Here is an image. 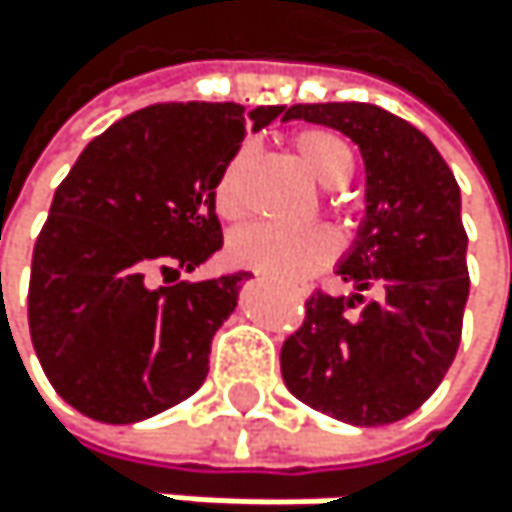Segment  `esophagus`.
<instances>
[{"label": "esophagus", "mask_w": 512, "mask_h": 512, "mask_svg": "<svg viewBox=\"0 0 512 512\" xmlns=\"http://www.w3.org/2000/svg\"><path fill=\"white\" fill-rule=\"evenodd\" d=\"M304 294H307V291H304Z\"/></svg>", "instance_id": "obj_1"}]
</instances>
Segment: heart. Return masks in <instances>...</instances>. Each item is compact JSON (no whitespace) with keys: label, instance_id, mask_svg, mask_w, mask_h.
Listing matches in <instances>:
<instances>
[{"label":"heart","instance_id":"b5f03b06","mask_svg":"<svg viewBox=\"0 0 512 512\" xmlns=\"http://www.w3.org/2000/svg\"><path fill=\"white\" fill-rule=\"evenodd\" d=\"M294 153H298L307 174L334 190L344 187L353 174V153L338 134L310 128L294 137ZM248 162V150H239L221 171L214 184V208L221 218H239L242 214V171ZM230 261L248 270H258L276 282L298 285L310 279L319 267L328 264L334 254V239L319 227H273V224H251L239 230L227 245Z\"/></svg>","mask_w":512,"mask_h":512}]
</instances>
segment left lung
I'll return each instance as SVG.
<instances>
[{
  "label": "left lung",
  "mask_w": 512,
  "mask_h": 512,
  "mask_svg": "<svg viewBox=\"0 0 512 512\" xmlns=\"http://www.w3.org/2000/svg\"><path fill=\"white\" fill-rule=\"evenodd\" d=\"M282 119L347 134L365 162V211L338 261L353 294L307 301L282 344V381L334 421L396 424L433 396L461 344L470 279L458 181L427 134L375 104H294ZM368 287L375 302L361 301Z\"/></svg>",
  "instance_id": "left-lung-1"
}]
</instances>
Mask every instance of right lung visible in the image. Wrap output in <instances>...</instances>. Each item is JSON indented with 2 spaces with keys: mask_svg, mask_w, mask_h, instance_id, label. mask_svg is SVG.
Wrapping results in <instances>:
<instances>
[{
  "mask_svg": "<svg viewBox=\"0 0 512 512\" xmlns=\"http://www.w3.org/2000/svg\"><path fill=\"white\" fill-rule=\"evenodd\" d=\"M285 107L153 104L113 122L57 187L33 248L30 338L85 418L137 424L193 396L251 273L178 282L224 245L214 184Z\"/></svg>",
  "mask_w": 512,
  "mask_h": 512,
  "instance_id": "add662e5",
  "label": "right lung"
}]
</instances>
